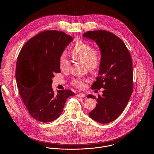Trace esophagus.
Segmentation results:
<instances>
[{
	"label": "esophagus",
	"mask_w": 154,
	"mask_h": 154,
	"mask_svg": "<svg viewBox=\"0 0 154 154\" xmlns=\"http://www.w3.org/2000/svg\"><path fill=\"white\" fill-rule=\"evenodd\" d=\"M76 96H78V97H83L85 96V95L83 94H82V93H80V94H77L76 95Z\"/></svg>",
	"instance_id": "obj_1"
}]
</instances>
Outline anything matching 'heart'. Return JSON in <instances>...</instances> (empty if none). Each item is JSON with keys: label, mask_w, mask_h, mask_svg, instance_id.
<instances>
[{"label": "heart", "mask_w": 154, "mask_h": 154, "mask_svg": "<svg viewBox=\"0 0 154 154\" xmlns=\"http://www.w3.org/2000/svg\"><path fill=\"white\" fill-rule=\"evenodd\" d=\"M70 54L72 58L81 63H85L90 72H95L100 65V53L91 45L82 40L75 41L70 49ZM70 62L66 55L63 54L59 60V67L61 71L67 72L70 69ZM86 80L82 78L74 79L71 83L76 88L82 89L85 86Z\"/></svg>", "instance_id": "b5f03b06"}]
</instances>
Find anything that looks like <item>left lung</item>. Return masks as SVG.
Listing matches in <instances>:
<instances>
[{"label": "left lung", "mask_w": 154, "mask_h": 154, "mask_svg": "<svg viewBox=\"0 0 154 154\" xmlns=\"http://www.w3.org/2000/svg\"><path fill=\"white\" fill-rule=\"evenodd\" d=\"M83 36L95 41L102 54L99 74L92 89L104 88L102 96L88 95L97 104L89 116L96 121L107 124L124 111L133 90L132 58L124 43L109 31L94 30Z\"/></svg>", "instance_id": "1"}]
</instances>
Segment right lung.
Wrapping results in <instances>:
<instances>
[{
    "label": "right lung",
    "instance_id": "add662e5",
    "mask_svg": "<svg viewBox=\"0 0 154 154\" xmlns=\"http://www.w3.org/2000/svg\"><path fill=\"white\" fill-rule=\"evenodd\" d=\"M72 37L63 32L47 30L29 40L17 61L15 77L19 93L30 115L42 122L57 119L67 99L74 95L70 89L54 94L52 78L60 73L59 60Z\"/></svg>",
    "mask_w": 154,
    "mask_h": 154
}]
</instances>
